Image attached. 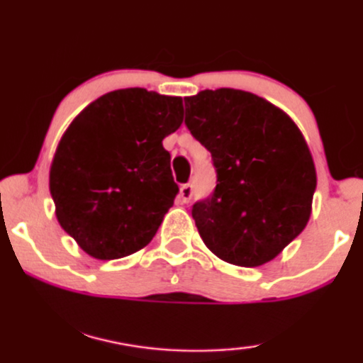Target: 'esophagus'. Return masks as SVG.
I'll list each match as a JSON object with an SVG mask.
<instances>
[{
	"mask_svg": "<svg viewBox=\"0 0 363 363\" xmlns=\"http://www.w3.org/2000/svg\"><path fill=\"white\" fill-rule=\"evenodd\" d=\"M193 196V185L191 183H186V185H182L180 188V200L183 203H188Z\"/></svg>",
	"mask_w": 363,
	"mask_h": 363,
	"instance_id": "obj_1",
	"label": "esophagus"
}]
</instances>
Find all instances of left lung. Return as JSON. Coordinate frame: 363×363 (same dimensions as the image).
Listing matches in <instances>:
<instances>
[{
  "mask_svg": "<svg viewBox=\"0 0 363 363\" xmlns=\"http://www.w3.org/2000/svg\"><path fill=\"white\" fill-rule=\"evenodd\" d=\"M185 106V125L216 168L213 195L191 208L201 240L232 265L274 260L312 213L317 172L302 131L284 110L242 89H203Z\"/></svg>",
  "mask_w": 363,
  "mask_h": 363,
  "instance_id": "1",
  "label": "left lung"
}]
</instances>
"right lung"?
I'll use <instances>...</instances> for the list:
<instances>
[{"instance_id": "right-lung-1", "label": "right lung", "mask_w": 363, "mask_h": 363, "mask_svg": "<svg viewBox=\"0 0 363 363\" xmlns=\"http://www.w3.org/2000/svg\"><path fill=\"white\" fill-rule=\"evenodd\" d=\"M183 101L145 88L115 89L84 108L50 168L55 213L83 252L115 260L152 242L178 193L163 138Z\"/></svg>"}]
</instances>
